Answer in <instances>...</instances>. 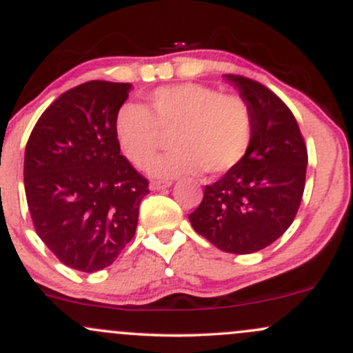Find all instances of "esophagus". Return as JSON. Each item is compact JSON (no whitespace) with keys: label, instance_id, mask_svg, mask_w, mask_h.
I'll use <instances>...</instances> for the list:
<instances>
[{"label":"esophagus","instance_id":"obj_1","mask_svg":"<svg viewBox=\"0 0 353 353\" xmlns=\"http://www.w3.org/2000/svg\"><path fill=\"white\" fill-rule=\"evenodd\" d=\"M171 184H172L171 181H152L151 184H149V188H151L152 190H161V189L169 188Z\"/></svg>","mask_w":353,"mask_h":353}]
</instances>
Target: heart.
Masks as SVG:
<instances>
[{
  "label": "heart",
  "mask_w": 353,
  "mask_h": 353,
  "mask_svg": "<svg viewBox=\"0 0 353 353\" xmlns=\"http://www.w3.org/2000/svg\"><path fill=\"white\" fill-rule=\"evenodd\" d=\"M149 106L151 111L136 103L121 106L114 131L121 151L137 169H148L165 134H172L174 149L152 169L157 177L169 179L202 169L224 174L244 159L252 143V112L241 96L184 83L156 89Z\"/></svg>",
  "instance_id": "heart-1"
}]
</instances>
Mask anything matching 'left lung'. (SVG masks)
Masks as SVG:
<instances>
[{
	"label": "left lung",
	"instance_id": "obj_1",
	"mask_svg": "<svg viewBox=\"0 0 353 353\" xmlns=\"http://www.w3.org/2000/svg\"><path fill=\"white\" fill-rule=\"evenodd\" d=\"M225 79L249 104L252 143L236 168L205 185L189 221L217 249L252 254L277 241L294 222L309 157L292 111L277 94L244 76L228 74Z\"/></svg>",
	"mask_w": 353,
	"mask_h": 353
}]
</instances>
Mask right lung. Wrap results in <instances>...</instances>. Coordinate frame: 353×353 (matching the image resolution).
<instances>
[{
	"label": "right lung",
	"mask_w": 353,
	"mask_h": 353,
	"mask_svg": "<svg viewBox=\"0 0 353 353\" xmlns=\"http://www.w3.org/2000/svg\"><path fill=\"white\" fill-rule=\"evenodd\" d=\"M129 83L88 81L63 92L31 131L24 190L36 234L64 265L92 274L136 234L149 181L121 154L114 121Z\"/></svg>",
	"instance_id": "1"
}]
</instances>
